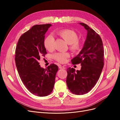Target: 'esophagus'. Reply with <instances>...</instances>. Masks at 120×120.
<instances>
[{"label":"esophagus","instance_id":"1","mask_svg":"<svg viewBox=\"0 0 120 120\" xmlns=\"http://www.w3.org/2000/svg\"><path fill=\"white\" fill-rule=\"evenodd\" d=\"M59 68L60 69H62V70H64V69L66 68H65V67H64V66H60L59 67Z\"/></svg>","mask_w":120,"mask_h":120}]
</instances>
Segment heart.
<instances>
[{
    "label": "heart",
    "mask_w": 120,
    "mask_h": 120,
    "mask_svg": "<svg viewBox=\"0 0 120 120\" xmlns=\"http://www.w3.org/2000/svg\"><path fill=\"white\" fill-rule=\"evenodd\" d=\"M57 34L62 38L68 44L70 45V49L73 52L78 50L80 44L78 41V36L74 31L70 30H63L57 32ZM54 38L52 35H49L45 38L44 41V45L46 49L49 51H52L54 49ZM68 53L57 52L53 55V58L57 61L61 63H64L69 57Z\"/></svg>",
    "instance_id": "heart-1"
}]
</instances>
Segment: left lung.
<instances>
[{"instance_id":"1","label":"left lung","mask_w":120,"mask_h":120,"mask_svg":"<svg viewBox=\"0 0 120 120\" xmlns=\"http://www.w3.org/2000/svg\"><path fill=\"white\" fill-rule=\"evenodd\" d=\"M87 30L84 46L79 53L71 60L72 64H81L80 71L67 68L66 83L68 90L76 95L90 91L98 82L104 67V50L100 35L88 25L79 23Z\"/></svg>"}]
</instances>
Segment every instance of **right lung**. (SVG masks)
Segmentation results:
<instances>
[{
  "label": "right lung",
  "mask_w": 120,
  "mask_h": 120,
  "mask_svg": "<svg viewBox=\"0 0 120 120\" xmlns=\"http://www.w3.org/2000/svg\"><path fill=\"white\" fill-rule=\"evenodd\" d=\"M51 26L49 24L34 25L20 36L15 49V64L20 79L30 93L39 97L52 93L58 70L54 64L45 69L38 62L47 53L44 41Z\"/></svg>",
  "instance_id": "obj_1"
}]
</instances>
